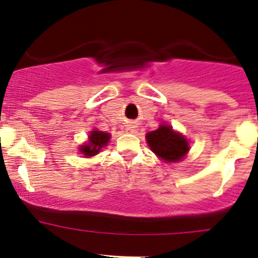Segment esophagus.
<instances>
[{"label":"esophagus","mask_w":258,"mask_h":258,"mask_svg":"<svg viewBox=\"0 0 258 258\" xmlns=\"http://www.w3.org/2000/svg\"><path fill=\"white\" fill-rule=\"evenodd\" d=\"M130 130H131V132H132V131H134V130H132V128H130Z\"/></svg>","instance_id":"34e87169"}]
</instances>
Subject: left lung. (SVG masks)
Here are the masks:
<instances>
[{"instance_id": "left-lung-1", "label": "left lung", "mask_w": 258, "mask_h": 258, "mask_svg": "<svg viewBox=\"0 0 258 258\" xmlns=\"http://www.w3.org/2000/svg\"><path fill=\"white\" fill-rule=\"evenodd\" d=\"M152 152L165 163H175L184 158L189 151L188 141L175 132L169 124H161L154 131L146 135Z\"/></svg>"}]
</instances>
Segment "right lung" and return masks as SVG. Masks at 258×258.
Here are the masks:
<instances>
[{"label":"right lung","instance_id":"1","mask_svg":"<svg viewBox=\"0 0 258 258\" xmlns=\"http://www.w3.org/2000/svg\"><path fill=\"white\" fill-rule=\"evenodd\" d=\"M110 138V134L94 130V131H91L90 136H89L88 142L84 143V145L79 148V152H81V154L88 157V158L89 157L96 156V154L101 151V148H104L105 146L107 145Z\"/></svg>","mask_w":258,"mask_h":258}]
</instances>
